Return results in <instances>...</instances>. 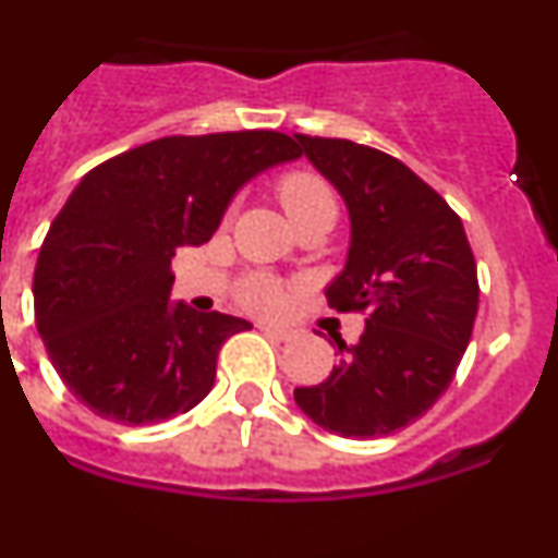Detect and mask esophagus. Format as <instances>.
<instances>
[{
	"mask_svg": "<svg viewBox=\"0 0 558 558\" xmlns=\"http://www.w3.org/2000/svg\"><path fill=\"white\" fill-rule=\"evenodd\" d=\"M262 332L264 335H272V338H278V340H291V338H294V332H291V329L275 327V324H262Z\"/></svg>",
	"mask_w": 558,
	"mask_h": 558,
	"instance_id": "34e87169",
	"label": "esophagus"
}]
</instances>
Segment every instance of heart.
Segmentation results:
<instances>
[{"label": "heart", "instance_id": "1", "mask_svg": "<svg viewBox=\"0 0 558 558\" xmlns=\"http://www.w3.org/2000/svg\"><path fill=\"white\" fill-rule=\"evenodd\" d=\"M275 193H278L280 204H283L286 215H289L294 226L322 218L335 220V215H338L332 187H329V182L322 174L311 169H294L283 174L275 182ZM236 296H240V302L247 311L256 313L278 311L286 300L283 289L272 278H267V275H247L240 283V289H236Z\"/></svg>", "mask_w": 558, "mask_h": 558}]
</instances>
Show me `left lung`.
<instances>
[{"label":"left lung","mask_w":558,"mask_h":558,"mask_svg":"<svg viewBox=\"0 0 558 558\" xmlns=\"http://www.w3.org/2000/svg\"><path fill=\"white\" fill-rule=\"evenodd\" d=\"M351 215L345 269L329 307L365 313L360 343L338 338V367L294 400L345 439H378L420 420L456 378L477 318V264L461 218L409 166L345 138L294 133Z\"/></svg>","instance_id":"obj_1"}]
</instances>
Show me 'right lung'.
<instances>
[{
	"label": "right lung",
	"mask_w": 558,
	"mask_h": 558,
	"mask_svg": "<svg viewBox=\"0 0 558 558\" xmlns=\"http://www.w3.org/2000/svg\"><path fill=\"white\" fill-rule=\"evenodd\" d=\"M291 135H166L95 166L37 256L35 324L75 400L119 425H155L202 403L218 351L245 318L171 305V258L218 231L258 171L300 158Z\"/></svg>",
	"instance_id": "add662e5"
}]
</instances>
